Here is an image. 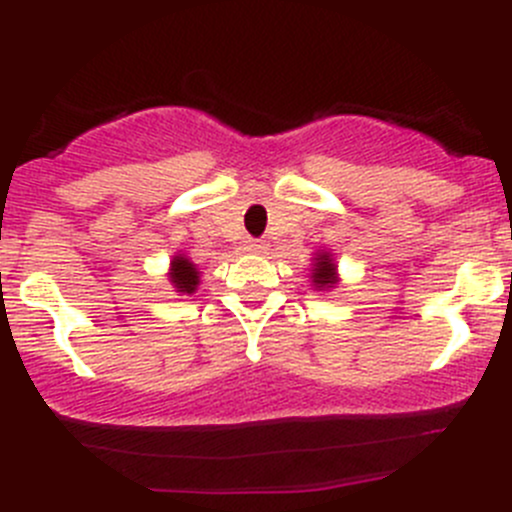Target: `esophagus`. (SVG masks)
<instances>
[{"mask_svg":"<svg viewBox=\"0 0 512 512\" xmlns=\"http://www.w3.org/2000/svg\"><path fill=\"white\" fill-rule=\"evenodd\" d=\"M247 250H250V252H262V250H265V242H257V240H252L250 245H247Z\"/></svg>","mask_w":512,"mask_h":512,"instance_id":"1","label":"esophagus"}]
</instances>
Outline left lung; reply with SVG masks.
Returning a JSON list of instances; mask_svg holds the SVG:
<instances>
[{"label":"left lung","mask_w":512,"mask_h":512,"mask_svg":"<svg viewBox=\"0 0 512 512\" xmlns=\"http://www.w3.org/2000/svg\"><path fill=\"white\" fill-rule=\"evenodd\" d=\"M309 282L317 292H329L339 285L337 260L329 250H317L312 255V267H309Z\"/></svg>","instance_id":"obj_1"}]
</instances>
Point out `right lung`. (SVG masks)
Returning a JSON list of instances; mask_svg holds the SVG:
<instances>
[{"label":"right lung","instance_id":"obj_1","mask_svg":"<svg viewBox=\"0 0 512 512\" xmlns=\"http://www.w3.org/2000/svg\"><path fill=\"white\" fill-rule=\"evenodd\" d=\"M168 282L178 294H193L200 285V272L195 262L183 252H175L168 267Z\"/></svg>","mask_w":512,"mask_h":512}]
</instances>
